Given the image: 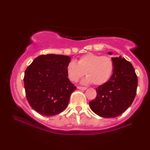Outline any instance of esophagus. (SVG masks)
<instances>
[{
  "label": "esophagus",
  "instance_id": "esophagus-1",
  "mask_svg": "<svg viewBox=\"0 0 150 150\" xmlns=\"http://www.w3.org/2000/svg\"><path fill=\"white\" fill-rule=\"evenodd\" d=\"M78 89H81V90H86V89H87V87L79 86V87H78Z\"/></svg>",
  "mask_w": 150,
  "mask_h": 150
}]
</instances>
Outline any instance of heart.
I'll use <instances>...</instances> for the list:
<instances>
[{"mask_svg":"<svg viewBox=\"0 0 150 150\" xmlns=\"http://www.w3.org/2000/svg\"><path fill=\"white\" fill-rule=\"evenodd\" d=\"M113 69V61L110 57L88 53L80 57L77 63L69 62L66 67V74L71 82H77L85 74L87 77L83 83L101 85L110 79Z\"/></svg>","mask_w":150,"mask_h":150,"instance_id":"1","label":"heart"}]
</instances>
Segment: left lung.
<instances>
[{
  "instance_id": "1",
  "label": "left lung",
  "mask_w": 150,
  "mask_h": 150,
  "mask_svg": "<svg viewBox=\"0 0 150 150\" xmlns=\"http://www.w3.org/2000/svg\"><path fill=\"white\" fill-rule=\"evenodd\" d=\"M108 54L112 55V52ZM112 59V76L108 82L96 87V98L89 102L91 110L103 118L122 114L131 105L137 94L138 78L131 63L120 56Z\"/></svg>"
}]
</instances>
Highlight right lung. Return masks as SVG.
<instances>
[{
	"label": "right lung",
	"mask_w": 150,
	"mask_h": 150,
	"mask_svg": "<svg viewBox=\"0 0 150 150\" xmlns=\"http://www.w3.org/2000/svg\"><path fill=\"white\" fill-rule=\"evenodd\" d=\"M70 61L68 56L41 55L25 70L23 81L27 100L41 115L54 116L67 108L71 93L76 89L66 74Z\"/></svg>",
	"instance_id": "add662e5"
}]
</instances>
